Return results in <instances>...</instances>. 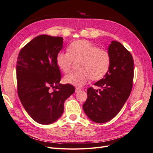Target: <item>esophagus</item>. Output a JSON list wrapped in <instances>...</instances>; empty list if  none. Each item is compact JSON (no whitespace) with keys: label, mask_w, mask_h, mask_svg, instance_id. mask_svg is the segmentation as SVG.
<instances>
[{"label":"esophagus","mask_w":153,"mask_h":153,"mask_svg":"<svg viewBox=\"0 0 153 153\" xmlns=\"http://www.w3.org/2000/svg\"><path fill=\"white\" fill-rule=\"evenodd\" d=\"M81 91V89H78V88H76V89H75V92H80Z\"/></svg>","instance_id":"1"}]
</instances>
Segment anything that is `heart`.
Masks as SVG:
<instances>
[{"instance_id":"heart-1","label":"heart","mask_w":153,"mask_h":153,"mask_svg":"<svg viewBox=\"0 0 153 153\" xmlns=\"http://www.w3.org/2000/svg\"><path fill=\"white\" fill-rule=\"evenodd\" d=\"M68 52H60L56 57L58 68L64 73L70 71L73 61L79 62L80 71L66 75L64 81L76 87L85 85L90 78L99 80L107 73L111 58L107 51L100 48L87 40H79L72 43Z\"/></svg>"}]
</instances>
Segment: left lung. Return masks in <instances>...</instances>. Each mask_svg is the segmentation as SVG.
Returning a JSON list of instances; mask_svg holds the SVG:
<instances>
[{"mask_svg":"<svg viewBox=\"0 0 153 153\" xmlns=\"http://www.w3.org/2000/svg\"><path fill=\"white\" fill-rule=\"evenodd\" d=\"M110 68L102 79L87 89L83 109L91 121L104 123L115 117L130 95L134 76V61L131 53L121 43L112 41L108 48Z\"/></svg>","mask_w":153,"mask_h":153,"instance_id":"8db88e82","label":"left lung"}]
</instances>
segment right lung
<instances>
[{"mask_svg": "<svg viewBox=\"0 0 153 153\" xmlns=\"http://www.w3.org/2000/svg\"><path fill=\"white\" fill-rule=\"evenodd\" d=\"M62 44V37L40 35L18 54V94L27 112L41 124L53 123L61 117L64 101L75 92L72 85L59 84L61 75L56 57Z\"/></svg>", "mask_w": 153, "mask_h": 153, "instance_id": "add662e5", "label": "right lung"}]
</instances>
